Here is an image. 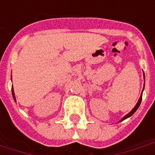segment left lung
<instances>
[{
    "mask_svg": "<svg viewBox=\"0 0 155 155\" xmlns=\"http://www.w3.org/2000/svg\"><path fill=\"white\" fill-rule=\"evenodd\" d=\"M143 77H144V74H143ZM143 86H144V85H143ZM142 92H143V91H142ZM141 101H142V94H141V95H140V99H139V101H138V102H137V104H135V106H134V107L133 108V110L130 111L129 114H127L126 115H125V116H124L123 118H122V119L120 120V122H121V121H123V120H125V119H127V118H129V117L131 116L132 114H134V112H135V111H136L137 110H138V108L140 107V103H141Z\"/></svg>",
    "mask_w": 155,
    "mask_h": 155,
    "instance_id": "left-lung-1",
    "label": "left lung"
}]
</instances>
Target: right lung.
<instances>
[{
    "instance_id": "add662e5",
    "label": "right lung",
    "mask_w": 155,
    "mask_h": 155,
    "mask_svg": "<svg viewBox=\"0 0 155 155\" xmlns=\"http://www.w3.org/2000/svg\"><path fill=\"white\" fill-rule=\"evenodd\" d=\"M12 95H13V99H14V101H15V93H14V90H13V87H12Z\"/></svg>"
}]
</instances>
